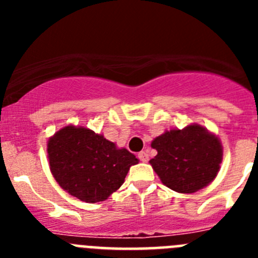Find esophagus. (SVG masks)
I'll use <instances>...</instances> for the list:
<instances>
[{
    "instance_id": "obj_1",
    "label": "esophagus",
    "mask_w": 258,
    "mask_h": 258,
    "mask_svg": "<svg viewBox=\"0 0 258 258\" xmlns=\"http://www.w3.org/2000/svg\"><path fill=\"white\" fill-rule=\"evenodd\" d=\"M138 159H140L142 163H147V161H149V154L146 151H141L140 154H138Z\"/></svg>"
}]
</instances>
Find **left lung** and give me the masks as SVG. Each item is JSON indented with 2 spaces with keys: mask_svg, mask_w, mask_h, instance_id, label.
<instances>
[{
  "mask_svg": "<svg viewBox=\"0 0 258 258\" xmlns=\"http://www.w3.org/2000/svg\"><path fill=\"white\" fill-rule=\"evenodd\" d=\"M151 147L157 151L150 160L152 169L175 192H197L220 172L223 156L220 138L199 124L164 132Z\"/></svg>",
  "mask_w": 258,
  "mask_h": 258,
  "instance_id": "obj_1",
  "label": "left lung"
}]
</instances>
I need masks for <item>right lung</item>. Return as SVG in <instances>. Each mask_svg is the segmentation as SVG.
Here are the masks:
<instances>
[{
    "instance_id": "1",
    "label": "right lung",
    "mask_w": 258,
    "mask_h": 258,
    "mask_svg": "<svg viewBox=\"0 0 258 258\" xmlns=\"http://www.w3.org/2000/svg\"><path fill=\"white\" fill-rule=\"evenodd\" d=\"M50 170L58 184L85 203L103 202L125 181L138 159L88 127L70 124L47 141Z\"/></svg>"
}]
</instances>
